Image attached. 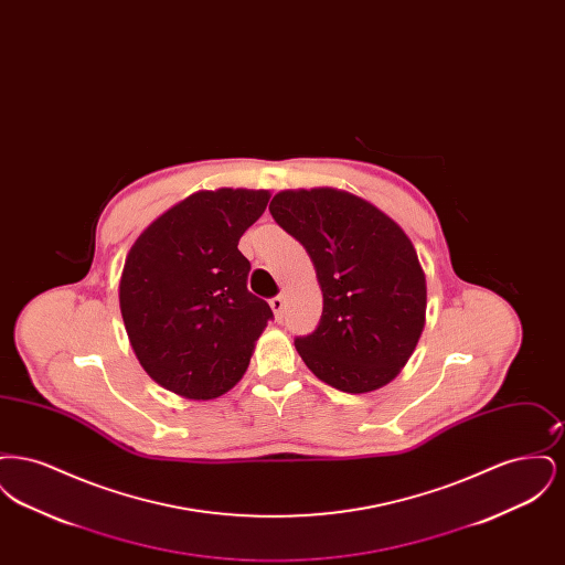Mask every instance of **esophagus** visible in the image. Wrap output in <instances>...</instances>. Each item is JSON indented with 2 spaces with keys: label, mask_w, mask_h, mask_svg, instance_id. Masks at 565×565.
Listing matches in <instances>:
<instances>
[{
  "label": "esophagus",
  "mask_w": 565,
  "mask_h": 565,
  "mask_svg": "<svg viewBox=\"0 0 565 565\" xmlns=\"http://www.w3.org/2000/svg\"><path fill=\"white\" fill-rule=\"evenodd\" d=\"M269 305L270 309H273V313H275V320H281V316H284V307H286L284 296H275V298H270Z\"/></svg>",
  "instance_id": "34e87169"
}]
</instances>
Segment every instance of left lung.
I'll return each instance as SVG.
<instances>
[{"instance_id": "left-lung-1", "label": "left lung", "mask_w": 565, "mask_h": 565, "mask_svg": "<svg viewBox=\"0 0 565 565\" xmlns=\"http://www.w3.org/2000/svg\"><path fill=\"white\" fill-rule=\"evenodd\" d=\"M269 212L302 243L322 288L318 328L295 341L307 369L348 394L390 383L426 326V275L406 233L345 190H281Z\"/></svg>"}]
</instances>
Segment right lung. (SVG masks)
<instances>
[{
	"label": "right lung",
	"mask_w": 565,
	"mask_h": 565,
	"mask_svg": "<svg viewBox=\"0 0 565 565\" xmlns=\"http://www.w3.org/2000/svg\"><path fill=\"white\" fill-rule=\"evenodd\" d=\"M269 199V190H199L129 249L122 322L139 364L164 390L212 401L247 371L273 311L247 290L249 260L237 245Z\"/></svg>",
	"instance_id": "obj_1"
}]
</instances>
